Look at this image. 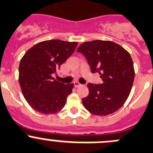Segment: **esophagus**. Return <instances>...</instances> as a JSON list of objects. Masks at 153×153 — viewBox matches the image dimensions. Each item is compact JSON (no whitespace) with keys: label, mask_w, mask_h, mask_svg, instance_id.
Masks as SVG:
<instances>
[{"label":"esophagus","mask_w":153,"mask_h":153,"mask_svg":"<svg viewBox=\"0 0 153 153\" xmlns=\"http://www.w3.org/2000/svg\"><path fill=\"white\" fill-rule=\"evenodd\" d=\"M74 86H75V88H78V87L81 86V84H80L78 81H75V82H74Z\"/></svg>","instance_id":"esophagus-1"}]
</instances>
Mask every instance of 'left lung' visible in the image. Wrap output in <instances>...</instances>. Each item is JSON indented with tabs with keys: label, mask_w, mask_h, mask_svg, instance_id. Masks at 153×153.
<instances>
[{
	"label": "left lung",
	"mask_w": 153,
	"mask_h": 153,
	"mask_svg": "<svg viewBox=\"0 0 153 153\" xmlns=\"http://www.w3.org/2000/svg\"><path fill=\"white\" fill-rule=\"evenodd\" d=\"M83 54L92 73H99L102 83L88 84L89 94L82 99L87 110L96 115H110L128 99L134 80L131 55L119 44L95 40L81 44L77 50Z\"/></svg>",
	"instance_id": "left-lung-1"
}]
</instances>
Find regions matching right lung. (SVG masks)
<instances>
[{"label":"right lung","mask_w":153,"mask_h":153,"mask_svg":"<svg viewBox=\"0 0 153 153\" xmlns=\"http://www.w3.org/2000/svg\"><path fill=\"white\" fill-rule=\"evenodd\" d=\"M78 43L61 40L42 41L30 48L19 67V81L24 97L40 113L54 114L65 105L73 84L65 85L53 78L72 55Z\"/></svg>","instance_id":"1"}]
</instances>
